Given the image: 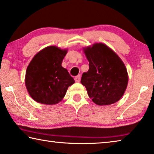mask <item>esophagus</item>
<instances>
[{"mask_svg":"<svg viewBox=\"0 0 154 154\" xmlns=\"http://www.w3.org/2000/svg\"><path fill=\"white\" fill-rule=\"evenodd\" d=\"M80 80H81V76L80 75H77L75 77V81L76 82H79Z\"/></svg>","mask_w":154,"mask_h":154,"instance_id":"esophagus-1","label":"esophagus"}]
</instances>
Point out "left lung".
<instances>
[{
  "label": "left lung",
  "mask_w": 154,
  "mask_h": 154,
  "mask_svg": "<svg viewBox=\"0 0 154 154\" xmlns=\"http://www.w3.org/2000/svg\"><path fill=\"white\" fill-rule=\"evenodd\" d=\"M89 62V70L82 75L81 83L98 106L116 103L123 97L128 84L127 68L119 55L103 43L83 48Z\"/></svg>",
  "instance_id": "8db88e82"
}]
</instances>
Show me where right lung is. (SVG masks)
I'll use <instances>...</instances> for the list:
<instances>
[{"mask_svg":"<svg viewBox=\"0 0 154 154\" xmlns=\"http://www.w3.org/2000/svg\"><path fill=\"white\" fill-rule=\"evenodd\" d=\"M67 51L50 46L33 57L26 68L24 82L34 101L45 105L57 104L75 83L68 70L62 66Z\"/></svg>","mask_w":154,"mask_h":154,"instance_id":"right-lung-1","label":"right lung"}]
</instances>
